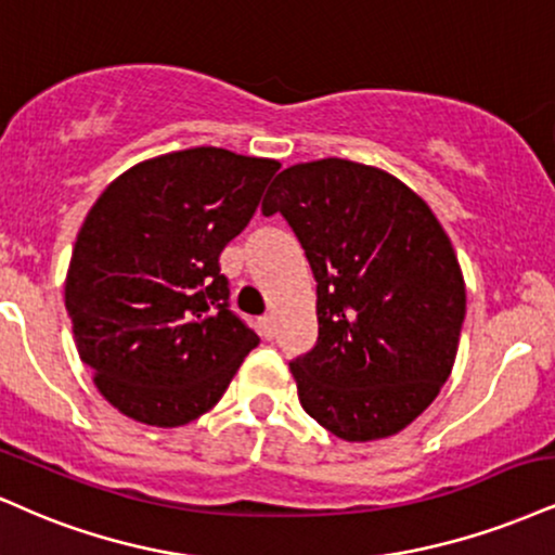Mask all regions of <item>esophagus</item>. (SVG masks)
I'll return each instance as SVG.
<instances>
[{"label": "esophagus", "instance_id": "obj_1", "mask_svg": "<svg viewBox=\"0 0 555 555\" xmlns=\"http://www.w3.org/2000/svg\"><path fill=\"white\" fill-rule=\"evenodd\" d=\"M260 333H263L266 338L276 336V320H273V315H263V318H260Z\"/></svg>", "mask_w": 555, "mask_h": 555}]
</instances>
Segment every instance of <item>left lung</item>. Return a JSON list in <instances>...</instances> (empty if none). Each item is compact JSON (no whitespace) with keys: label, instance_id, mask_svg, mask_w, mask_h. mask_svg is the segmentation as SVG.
I'll return each instance as SVG.
<instances>
[{"label":"left lung","instance_id":"left-lung-1","mask_svg":"<svg viewBox=\"0 0 555 555\" xmlns=\"http://www.w3.org/2000/svg\"><path fill=\"white\" fill-rule=\"evenodd\" d=\"M282 214L318 282V344L289 364L302 409L346 442L392 437L450 377L465 282L450 237L390 172L315 159L279 172Z\"/></svg>","mask_w":555,"mask_h":555}]
</instances>
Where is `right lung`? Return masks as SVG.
<instances>
[{
	"mask_svg": "<svg viewBox=\"0 0 555 555\" xmlns=\"http://www.w3.org/2000/svg\"><path fill=\"white\" fill-rule=\"evenodd\" d=\"M279 168L193 146L133 165L92 204L64 302L79 359L124 416L159 429L193 422L260 344L230 310L219 253Z\"/></svg>",
	"mask_w": 555,
	"mask_h": 555,
	"instance_id": "add662e5",
	"label": "right lung"
}]
</instances>
